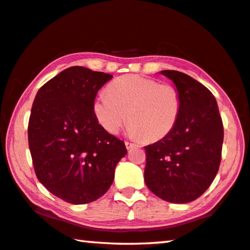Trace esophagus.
Returning <instances> with one entry per match:
<instances>
[{
    "instance_id": "obj_1",
    "label": "esophagus",
    "mask_w": 250,
    "mask_h": 250,
    "mask_svg": "<svg viewBox=\"0 0 250 250\" xmlns=\"http://www.w3.org/2000/svg\"><path fill=\"white\" fill-rule=\"evenodd\" d=\"M125 146H126V149H132V148H134V146H138V145H136V144H133V142H129V141H125Z\"/></svg>"
}]
</instances>
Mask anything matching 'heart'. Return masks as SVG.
I'll list each match as a JSON object with an SVG mask.
<instances>
[{"label": "heart", "mask_w": 250, "mask_h": 250, "mask_svg": "<svg viewBox=\"0 0 250 250\" xmlns=\"http://www.w3.org/2000/svg\"><path fill=\"white\" fill-rule=\"evenodd\" d=\"M93 111L105 131L116 134L128 120L129 134L159 141L175 128L181 112V96L176 86L130 74L118 78L98 94Z\"/></svg>", "instance_id": "heart-1"}]
</instances>
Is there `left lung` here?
I'll list each match as a JSON object with an SVG mask.
<instances>
[{
    "label": "left lung",
    "instance_id": "8db88e82",
    "mask_svg": "<svg viewBox=\"0 0 250 250\" xmlns=\"http://www.w3.org/2000/svg\"><path fill=\"white\" fill-rule=\"evenodd\" d=\"M161 73L180 92L181 112L167 137L145 146V182L161 199L187 204L203 195L217 175L223 120L215 97L204 84L179 71Z\"/></svg>",
    "mask_w": 250,
    "mask_h": 250
}]
</instances>
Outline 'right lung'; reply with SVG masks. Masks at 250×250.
<instances>
[{
	"label": "right lung",
	"mask_w": 250,
	"mask_h": 250,
	"mask_svg": "<svg viewBox=\"0 0 250 250\" xmlns=\"http://www.w3.org/2000/svg\"><path fill=\"white\" fill-rule=\"evenodd\" d=\"M112 75L71 66L43 84L27 126L35 175L51 193L74 205L108 191L125 142L99 125L93 102Z\"/></svg>",
	"instance_id": "1"
}]
</instances>
